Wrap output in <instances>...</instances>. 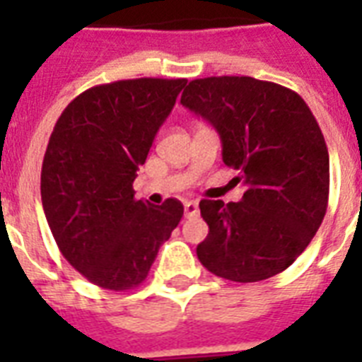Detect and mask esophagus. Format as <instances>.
I'll return each instance as SVG.
<instances>
[{"label":"esophagus","instance_id":"1","mask_svg":"<svg viewBox=\"0 0 362 362\" xmlns=\"http://www.w3.org/2000/svg\"><path fill=\"white\" fill-rule=\"evenodd\" d=\"M184 214H186V218H195V216H199V206L195 201H187L186 204H184Z\"/></svg>","mask_w":362,"mask_h":362}]
</instances>
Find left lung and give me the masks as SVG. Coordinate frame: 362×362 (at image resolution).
Instances as JSON below:
<instances>
[{
  "instance_id": "left-lung-1",
  "label": "left lung",
  "mask_w": 362,
  "mask_h": 362,
  "mask_svg": "<svg viewBox=\"0 0 362 362\" xmlns=\"http://www.w3.org/2000/svg\"><path fill=\"white\" fill-rule=\"evenodd\" d=\"M180 103L221 139L227 167L238 170V203L203 199L209 237L197 257L212 274L261 281L306 250L329 203V150L304 99L252 76H209L187 84Z\"/></svg>"
}]
</instances>
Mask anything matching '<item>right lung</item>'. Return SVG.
Listing matches in <instances>:
<instances>
[{
	"instance_id": "1",
	"label": "right lung",
	"mask_w": 362,
	"mask_h": 362,
	"mask_svg": "<svg viewBox=\"0 0 362 362\" xmlns=\"http://www.w3.org/2000/svg\"><path fill=\"white\" fill-rule=\"evenodd\" d=\"M186 78H131L93 86L54 125L41 170L48 227L64 257L110 291L146 280L159 246L184 216L176 199L136 201L133 180Z\"/></svg>"
}]
</instances>
